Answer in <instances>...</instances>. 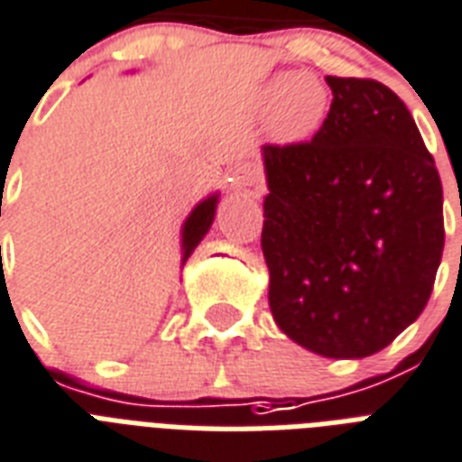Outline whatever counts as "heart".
Listing matches in <instances>:
<instances>
[{
  "label": "heart",
  "instance_id": "heart-1",
  "mask_svg": "<svg viewBox=\"0 0 462 462\" xmlns=\"http://www.w3.org/2000/svg\"><path fill=\"white\" fill-rule=\"evenodd\" d=\"M264 108H272L274 137L287 144L303 142L323 125L328 113V88L313 74H277L263 91Z\"/></svg>",
  "mask_w": 462,
  "mask_h": 462
}]
</instances>
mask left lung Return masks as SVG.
<instances>
[{
  "mask_svg": "<svg viewBox=\"0 0 462 462\" xmlns=\"http://www.w3.org/2000/svg\"><path fill=\"white\" fill-rule=\"evenodd\" d=\"M310 142L264 144L270 309L332 359L381 352L427 306L443 253V188L414 117L374 79L325 77Z\"/></svg>",
  "mask_w": 462,
  "mask_h": 462,
  "instance_id": "8db88e82",
  "label": "left lung"
}]
</instances>
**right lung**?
Returning <instances> with one entry per match:
<instances>
[{
  "instance_id": "add662e5",
  "label": "right lung",
  "mask_w": 462,
  "mask_h": 462,
  "mask_svg": "<svg viewBox=\"0 0 462 462\" xmlns=\"http://www.w3.org/2000/svg\"><path fill=\"white\" fill-rule=\"evenodd\" d=\"M214 209H217V195L199 202L188 217V221H185V226H182V263L190 257L192 250L198 248V243L205 238V234L212 226Z\"/></svg>"
}]
</instances>
